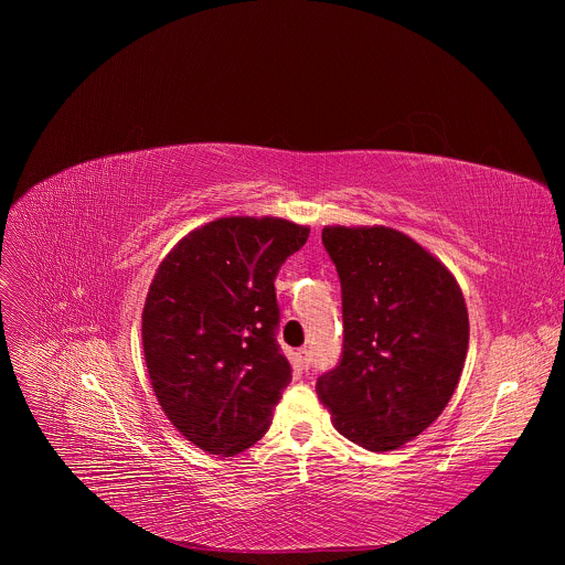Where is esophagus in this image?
Listing matches in <instances>:
<instances>
[{
	"label": "esophagus",
	"instance_id": "1",
	"mask_svg": "<svg viewBox=\"0 0 565 565\" xmlns=\"http://www.w3.org/2000/svg\"><path fill=\"white\" fill-rule=\"evenodd\" d=\"M292 364H295L299 371L308 369V366H310V351H308V349L297 351V353H295V358H292Z\"/></svg>",
	"mask_w": 565,
	"mask_h": 565
}]
</instances>
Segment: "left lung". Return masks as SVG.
Masks as SVG:
<instances>
[{"label": "left lung", "mask_w": 565, "mask_h": 565, "mask_svg": "<svg viewBox=\"0 0 565 565\" xmlns=\"http://www.w3.org/2000/svg\"><path fill=\"white\" fill-rule=\"evenodd\" d=\"M342 284L344 351L317 380L333 427L369 451L420 436L460 380L469 317L447 266L386 225H327Z\"/></svg>", "instance_id": "left-lung-1"}]
</instances>
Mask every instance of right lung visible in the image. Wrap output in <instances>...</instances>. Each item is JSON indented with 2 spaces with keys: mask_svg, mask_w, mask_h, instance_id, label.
Instances as JSON below:
<instances>
[{
  "mask_svg": "<svg viewBox=\"0 0 565 565\" xmlns=\"http://www.w3.org/2000/svg\"><path fill=\"white\" fill-rule=\"evenodd\" d=\"M308 232L277 216H223L183 236L149 284L151 388L181 436L207 454L246 451L270 427L292 377L275 338V277Z\"/></svg>",
  "mask_w": 565,
  "mask_h": 565,
  "instance_id": "1",
  "label": "right lung"
}]
</instances>
